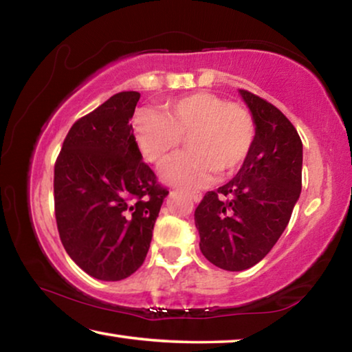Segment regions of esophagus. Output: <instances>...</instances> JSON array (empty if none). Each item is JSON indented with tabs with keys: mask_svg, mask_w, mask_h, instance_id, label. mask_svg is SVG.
<instances>
[{
	"mask_svg": "<svg viewBox=\"0 0 352 352\" xmlns=\"http://www.w3.org/2000/svg\"><path fill=\"white\" fill-rule=\"evenodd\" d=\"M189 195H190V199L195 201V204H199V201L201 200V192H189Z\"/></svg>",
	"mask_w": 352,
	"mask_h": 352,
	"instance_id": "obj_1",
	"label": "esophagus"
}]
</instances>
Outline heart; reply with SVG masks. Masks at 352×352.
I'll list each match as a JSON object with an SVG mask.
<instances>
[{"label": "heart", "mask_w": 352, "mask_h": 352, "mask_svg": "<svg viewBox=\"0 0 352 352\" xmlns=\"http://www.w3.org/2000/svg\"><path fill=\"white\" fill-rule=\"evenodd\" d=\"M135 136L147 162L157 166L186 140L189 152L166 164L163 178L174 186L199 188L212 182L217 170L230 174L245 162L256 127L243 105L199 91L168 100L162 113H141L135 118Z\"/></svg>", "instance_id": "obj_1"}]
</instances>
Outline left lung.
<instances>
[{
    "instance_id": "8db88e82",
    "label": "left lung",
    "mask_w": 352,
    "mask_h": 352,
    "mask_svg": "<svg viewBox=\"0 0 352 352\" xmlns=\"http://www.w3.org/2000/svg\"><path fill=\"white\" fill-rule=\"evenodd\" d=\"M256 136L237 175L208 190L194 219L205 258L241 272L265 258L287 226L301 192L302 142L284 113L247 90Z\"/></svg>"
}]
</instances>
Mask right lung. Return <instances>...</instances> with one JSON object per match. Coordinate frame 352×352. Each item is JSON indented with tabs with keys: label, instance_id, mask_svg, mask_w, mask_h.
<instances>
[{
	"label": "right lung",
	"instance_id": "right-lung-1",
	"mask_svg": "<svg viewBox=\"0 0 352 352\" xmlns=\"http://www.w3.org/2000/svg\"><path fill=\"white\" fill-rule=\"evenodd\" d=\"M140 96L116 93L77 119L54 166L58 236L69 258L100 281H121L142 265L169 194L135 141L130 119Z\"/></svg>",
	"mask_w": 352,
	"mask_h": 352
}]
</instances>
